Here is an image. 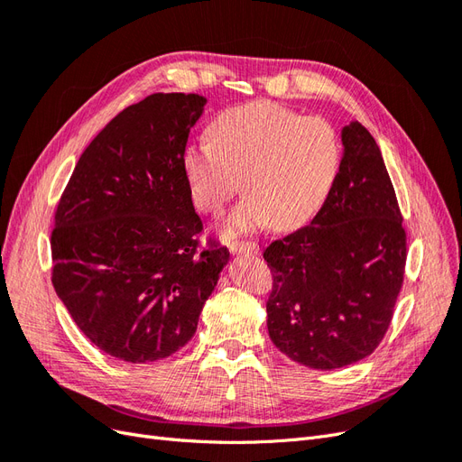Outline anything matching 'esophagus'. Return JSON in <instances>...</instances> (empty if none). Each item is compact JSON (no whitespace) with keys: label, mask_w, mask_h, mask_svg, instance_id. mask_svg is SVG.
<instances>
[{"label":"esophagus","mask_w":462,"mask_h":462,"mask_svg":"<svg viewBox=\"0 0 462 462\" xmlns=\"http://www.w3.org/2000/svg\"><path fill=\"white\" fill-rule=\"evenodd\" d=\"M229 250L233 254H258L260 246L254 241H231Z\"/></svg>","instance_id":"obj_1"}]
</instances>
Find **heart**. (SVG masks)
Here are the masks:
<instances>
[{
    "instance_id": "1",
    "label": "heart",
    "mask_w": 462,
    "mask_h": 462,
    "mask_svg": "<svg viewBox=\"0 0 462 462\" xmlns=\"http://www.w3.org/2000/svg\"><path fill=\"white\" fill-rule=\"evenodd\" d=\"M208 141L189 144L180 163L192 204L206 216H219L243 179L248 197L223 226L227 236L265 226L295 229L312 219L343 162L331 121L272 102L226 109L209 123Z\"/></svg>"
}]
</instances>
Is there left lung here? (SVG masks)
Returning <instances> with one entry per match:
<instances>
[{"label":"left lung","instance_id":"8db88e82","mask_svg":"<svg viewBox=\"0 0 462 462\" xmlns=\"http://www.w3.org/2000/svg\"><path fill=\"white\" fill-rule=\"evenodd\" d=\"M343 162L316 217L263 250L273 345L314 370L366 358L382 343L402 287L407 233L374 136L343 127Z\"/></svg>","mask_w":462,"mask_h":462}]
</instances>
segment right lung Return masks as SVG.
Returning a JSON list of instances; mask_svg holds the SVG:
<instances>
[{
  "mask_svg": "<svg viewBox=\"0 0 462 462\" xmlns=\"http://www.w3.org/2000/svg\"><path fill=\"white\" fill-rule=\"evenodd\" d=\"M199 94H150L82 152L55 209L51 283L79 329L133 365L171 356L199 326L229 250L194 212L183 152Z\"/></svg>",
  "mask_w": 462,
  "mask_h": 462,
  "instance_id": "1",
  "label": "right lung"
}]
</instances>
